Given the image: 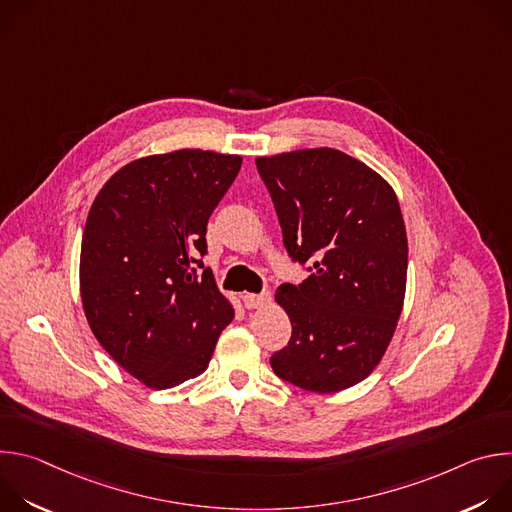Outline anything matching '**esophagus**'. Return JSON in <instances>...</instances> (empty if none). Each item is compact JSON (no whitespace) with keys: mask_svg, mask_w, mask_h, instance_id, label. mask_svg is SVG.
<instances>
[{"mask_svg":"<svg viewBox=\"0 0 512 512\" xmlns=\"http://www.w3.org/2000/svg\"><path fill=\"white\" fill-rule=\"evenodd\" d=\"M271 302V294L269 291H263V294H245L243 296V304L247 310H257V308H263Z\"/></svg>","mask_w":512,"mask_h":512,"instance_id":"1","label":"esophagus"}]
</instances>
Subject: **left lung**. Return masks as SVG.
Listing matches in <instances>:
<instances>
[{"mask_svg": "<svg viewBox=\"0 0 512 512\" xmlns=\"http://www.w3.org/2000/svg\"><path fill=\"white\" fill-rule=\"evenodd\" d=\"M289 257L312 265L304 283L275 300L291 338L271 356L273 373L312 393H336L381 362L403 310L407 233L391 184L332 148L255 160Z\"/></svg>", "mask_w": 512, "mask_h": 512, "instance_id": "1", "label": "left lung"}]
</instances>
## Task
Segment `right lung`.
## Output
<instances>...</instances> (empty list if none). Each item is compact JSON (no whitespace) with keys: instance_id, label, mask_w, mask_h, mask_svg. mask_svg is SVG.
Segmentation results:
<instances>
[{"instance_id":"obj_1","label":"right lung","mask_w":512,"mask_h":512,"mask_svg":"<svg viewBox=\"0 0 512 512\" xmlns=\"http://www.w3.org/2000/svg\"><path fill=\"white\" fill-rule=\"evenodd\" d=\"M241 156L178 150L139 158L97 194L81 245L87 322L113 360L150 389L202 375L235 318L206 253V225Z\"/></svg>"}]
</instances>
